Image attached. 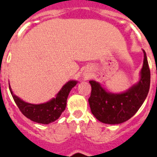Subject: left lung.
Instances as JSON below:
<instances>
[{
    "label": "left lung",
    "instance_id": "obj_1",
    "mask_svg": "<svg viewBox=\"0 0 157 157\" xmlns=\"http://www.w3.org/2000/svg\"><path fill=\"white\" fill-rule=\"evenodd\" d=\"M144 52L143 66L140 75L141 78L137 84L122 94L107 92L99 82L90 81L91 94L89 104L91 112L97 120L108 124H119L130 120L146 98L150 86V70Z\"/></svg>",
    "mask_w": 157,
    "mask_h": 157
}]
</instances>
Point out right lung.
<instances>
[{
  "instance_id": "1",
  "label": "right lung",
  "mask_w": 157,
  "mask_h": 157,
  "mask_svg": "<svg viewBox=\"0 0 157 157\" xmlns=\"http://www.w3.org/2000/svg\"><path fill=\"white\" fill-rule=\"evenodd\" d=\"M77 81H69L56 94V98L40 105L27 103L12 93L9 85L11 94L20 112L32 121L42 124H48L56 121L65 110L67 97L71 89L77 84Z\"/></svg>"
}]
</instances>
